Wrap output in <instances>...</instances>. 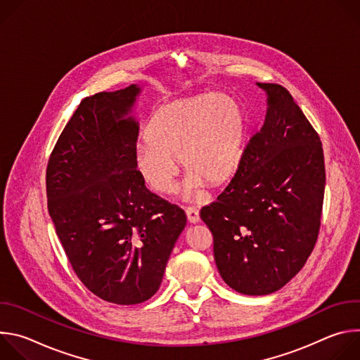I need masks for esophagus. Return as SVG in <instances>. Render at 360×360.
Instances as JSON below:
<instances>
[{
    "instance_id": "obj_1",
    "label": "esophagus",
    "mask_w": 360,
    "mask_h": 360,
    "mask_svg": "<svg viewBox=\"0 0 360 360\" xmlns=\"http://www.w3.org/2000/svg\"><path fill=\"white\" fill-rule=\"evenodd\" d=\"M185 212H186V218L191 224H198L199 222V211L196 208L189 207V208L185 210Z\"/></svg>"
}]
</instances>
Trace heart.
I'll return each instance as SVG.
<instances>
[{
    "label": "heart",
    "instance_id": "obj_1",
    "mask_svg": "<svg viewBox=\"0 0 360 360\" xmlns=\"http://www.w3.org/2000/svg\"><path fill=\"white\" fill-rule=\"evenodd\" d=\"M245 134V115L235 98L203 94L178 99L149 121L135 165L153 191L169 195L178 186L181 160L189 172L186 196L196 198L207 182L221 185L235 174Z\"/></svg>",
    "mask_w": 360,
    "mask_h": 360
}]
</instances>
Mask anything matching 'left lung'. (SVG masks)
Returning a JSON list of instances; mask_svg holds the SVG:
<instances>
[{"mask_svg": "<svg viewBox=\"0 0 360 360\" xmlns=\"http://www.w3.org/2000/svg\"><path fill=\"white\" fill-rule=\"evenodd\" d=\"M266 92V115L238 171L200 219L214 236L217 268L243 295H269L306 264L318 239L325 192L319 135L286 88Z\"/></svg>", "mask_w": 360, "mask_h": 360, "instance_id": "left-lung-1", "label": "left lung"}]
</instances>
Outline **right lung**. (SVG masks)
Listing matches in <instances>:
<instances>
[{"label":"right lung","mask_w":360,"mask_h":360,"mask_svg":"<svg viewBox=\"0 0 360 360\" xmlns=\"http://www.w3.org/2000/svg\"><path fill=\"white\" fill-rule=\"evenodd\" d=\"M141 91L132 84L82 99L46 168L48 212L72 269L117 304L157 293L186 225L185 212L148 191L136 169Z\"/></svg>","instance_id":"add662e5"}]
</instances>
